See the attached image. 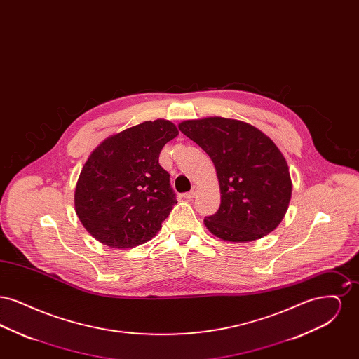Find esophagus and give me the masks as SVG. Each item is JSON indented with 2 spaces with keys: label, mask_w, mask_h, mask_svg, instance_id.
<instances>
[{
  "label": "esophagus",
  "mask_w": 359,
  "mask_h": 359,
  "mask_svg": "<svg viewBox=\"0 0 359 359\" xmlns=\"http://www.w3.org/2000/svg\"><path fill=\"white\" fill-rule=\"evenodd\" d=\"M195 195H196V187H192V189H191L189 192H186L183 196H184L186 199H192Z\"/></svg>",
  "instance_id": "obj_1"
}]
</instances>
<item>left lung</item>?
<instances>
[{
    "label": "left lung",
    "instance_id": "left-lung-1",
    "mask_svg": "<svg viewBox=\"0 0 359 359\" xmlns=\"http://www.w3.org/2000/svg\"><path fill=\"white\" fill-rule=\"evenodd\" d=\"M179 129L210 156L218 175L221 205L205 217V227L231 242L273 231L292 194L288 164L273 141L249 123L222 117L184 121Z\"/></svg>",
    "mask_w": 359,
    "mask_h": 359
}]
</instances>
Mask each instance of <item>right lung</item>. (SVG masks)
Here are the masks:
<instances>
[{
    "instance_id": "add662e5",
    "label": "right lung",
    "mask_w": 359,
    "mask_h": 359,
    "mask_svg": "<svg viewBox=\"0 0 359 359\" xmlns=\"http://www.w3.org/2000/svg\"><path fill=\"white\" fill-rule=\"evenodd\" d=\"M165 120L145 121L109 137L88 156L75 188V211L86 230L110 248L151 238L177 203L163 147L177 136Z\"/></svg>"
}]
</instances>
